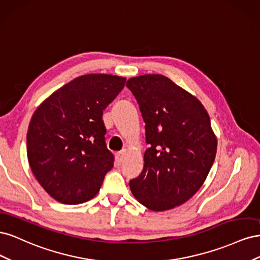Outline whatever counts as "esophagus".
Wrapping results in <instances>:
<instances>
[{
  "label": "esophagus",
  "instance_id": "1",
  "mask_svg": "<svg viewBox=\"0 0 260 260\" xmlns=\"http://www.w3.org/2000/svg\"><path fill=\"white\" fill-rule=\"evenodd\" d=\"M124 155H125V151H124V149H122V151H120V152H118V153L116 154V159H117V161H118V162H121L122 159H123Z\"/></svg>",
  "mask_w": 260,
  "mask_h": 260
}]
</instances>
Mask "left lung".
<instances>
[{
  "label": "left lung",
  "mask_w": 260,
  "mask_h": 260,
  "mask_svg": "<svg viewBox=\"0 0 260 260\" xmlns=\"http://www.w3.org/2000/svg\"><path fill=\"white\" fill-rule=\"evenodd\" d=\"M125 85L140 106L149 144L131 192L151 210L175 208L200 190L214 164L210 118L198 99L162 75L131 78Z\"/></svg>",
  "instance_id": "left-lung-1"
}]
</instances>
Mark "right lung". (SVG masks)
Wrapping results in <instances>:
<instances>
[{"instance_id":"add662e5","label":"right lung","mask_w":260,"mask_h":260,"mask_svg":"<svg viewBox=\"0 0 260 260\" xmlns=\"http://www.w3.org/2000/svg\"><path fill=\"white\" fill-rule=\"evenodd\" d=\"M124 82L125 78L113 75L80 76L37 108L27 132L28 161L54 200L76 205L100 191L114 167L102 116Z\"/></svg>"}]
</instances>
